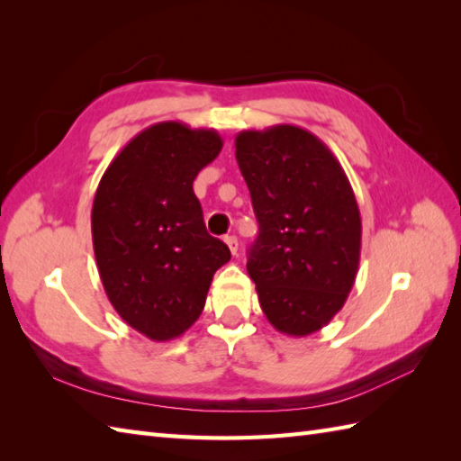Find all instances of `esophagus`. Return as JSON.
Masks as SVG:
<instances>
[{"label": "esophagus", "instance_id": "34e87169", "mask_svg": "<svg viewBox=\"0 0 461 461\" xmlns=\"http://www.w3.org/2000/svg\"><path fill=\"white\" fill-rule=\"evenodd\" d=\"M223 241L228 243V248H230V251L233 253V256H238V238L236 236H225Z\"/></svg>", "mask_w": 461, "mask_h": 461}]
</instances>
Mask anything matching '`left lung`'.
Returning <instances> with one entry per match:
<instances>
[{
    "label": "left lung",
    "mask_w": 461,
    "mask_h": 461,
    "mask_svg": "<svg viewBox=\"0 0 461 461\" xmlns=\"http://www.w3.org/2000/svg\"><path fill=\"white\" fill-rule=\"evenodd\" d=\"M259 236L248 273L259 305L283 335L321 330L345 305L360 261L362 223L340 162L293 124L236 136Z\"/></svg>",
    "instance_id": "1"
}]
</instances>
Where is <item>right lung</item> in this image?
I'll return each instance as SVG.
<instances>
[{"label": "right lung", "mask_w": 461, "mask_h": 461, "mask_svg": "<svg viewBox=\"0 0 461 461\" xmlns=\"http://www.w3.org/2000/svg\"><path fill=\"white\" fill-rule=\"evenodd\" d=\"M221 146L213 129L156 122L114 156L96 188L91 228L103 287L150 340H172L198 321L213 273L231 258L205 231L192 188Z\"/></svg>", "instance_id": "add662e5"}]
</instances>
